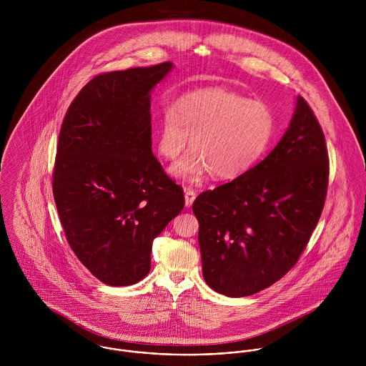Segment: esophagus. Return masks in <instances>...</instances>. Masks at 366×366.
<instances>
[{
  "mask_svg": "<svg viewBox=\"0 0 366 366\" xmlns=\"http://www.w3.org/2000/svg\"><path fill=\"white\" fill-rule=\"evenodd\" d=\"M196 199V192L193 187H187L184 189V202H186V207H190L193 204Z\"/></svg>",
  "mask_w": 366,
  "mask_h": 366,
  "instance_id": "esophagus-1",
  "label": "esophagus"
}]
</instances>
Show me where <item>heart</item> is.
I'll return each instance as SVG.
<instances>
[{
	"mask_svg": "<svg viewBox=\"0 0 366 366\" xmlns=\"http://www.w3.org/2000/svg\"><path fill=\"white\" fill-rule=\"evenodd\" d=\"M273 129L269 105L221 89L199 90L162 111L157 149L164 160L174 162L192 137L193 152L173 172L189 182L209 172L215 179L232 180L261 160Z\"/></svg>",
	"mask_w": 366,
	"mask_h": 366,
	"instance_id": "heart-1",
	"label": "heart"
}]
</instances>
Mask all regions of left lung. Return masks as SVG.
<instances>
[{"label":"left lung","mask_w":366,"mask_h":366,"mask_svg":"<svg viewBox=\"0 0 366 366\" xmlns=\"http://www.w3.org/2000/svg\"><path fill=\"white\" fill-rule=\"evenodd\" d=\"M325 137L303 97L276 148L251 170L193 203L206 283L228 297L251 296L299 261L324 209Z\"/></svg>","instance_id":"obj_1"}]
</instances>
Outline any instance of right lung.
<instances>
[{
	"instance_id": "add662e5",
	"label": "right lung",
	"mask_w": 366,
	"mask_h": 366,
	"mask_svg": "<svg viewBox=\"0 0 366 366\" xmlns=\"http://www.w3.org/2000/svg\"><path fill=\"white\" fill-rule=\"evenodd\" d=\"M170 61L93 77L66 111L53 197L66 239L93 276L129 286L151 270L152 242L184 207L152 154L151 90Z\"/></svg>"
}]
</instances>
